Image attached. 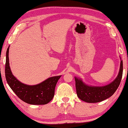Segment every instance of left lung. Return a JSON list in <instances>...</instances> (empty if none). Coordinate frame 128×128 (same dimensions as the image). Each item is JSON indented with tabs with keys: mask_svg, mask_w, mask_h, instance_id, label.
Here are the masks:
<instances>
[{
	"mask_svg": "<svg viewBox=\"0 0 128 128\" xmlns=\"http://www.w3.org/2000/svg\"><path fill=\"white\" fill-rule=\"evenodd\" d=\"M121 59L120 70L117 76L110 84L104 86H89L80 78L74 77L77 96L87 103H98L112 96L121 82L123 72V63Z\"/></svg>",
	"mask_w": 128,
	"mask_h": 128,
	"instance_id": "1",
	"label": "left lung"
}]
</instances>
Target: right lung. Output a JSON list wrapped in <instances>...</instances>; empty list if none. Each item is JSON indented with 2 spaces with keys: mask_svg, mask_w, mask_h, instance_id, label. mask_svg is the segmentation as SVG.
<instances>
[{
  "mask_svg": "<svg viewBox=\"0 0 128 128\" xmlns=\"http://www.w3.org/2000/svg\"><path fill=\"white\" fill-rule=\"evenodd\" d=\"M9 47L6 52L5 76L11 89L18 98L25 103L33 105L46 104L53 99L55 88L60 76L50 77L36 85L30 86L20 81L12 74L9 64Z\"/></svg>",
  "mask_w": 128,
  "mask_h": 128,
  "instance_id": "right-lung-1",
  "label": "right lung"
}]
</instances>
